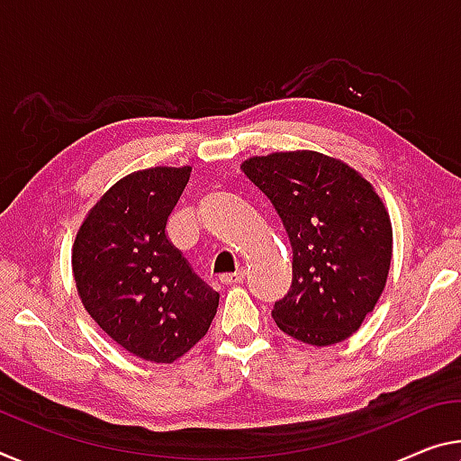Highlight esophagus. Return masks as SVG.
<instances>
[{
  "mask_svg": "<svg viewBox=\"0 0 461 461\" xmlns=\"http://www.w3.org/2000/svg\"><path fill=\"white\" fill-rule=\"evenodd\" d=\"M219 279H221L223 285H240V283H244V279H246V268L242 267V268H238L236 273L221 275Z\"/></svg>",
  "mask_w": 461,
  "mask_h": 461,
  "instance_id": "1",
  "label": "esophagus"
}]
</instances>
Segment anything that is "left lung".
I'll use <instances>...</instances> for the list:
<instances>
[{"mask_svg": "<svg viewBox=\"0 0 461 461\" xmlns=\"http://www.w3.org/2000/svg\"><path fill=\"white\" fill-rule=\"evenodd\" d=\"M240 167L273 203L294 250L276 326L312 347L347 340L388 281L393 233L382 196L353 166L312 149L252 156Z\"/></svg>", "mask_w": 461, "mask_h": 461, "instance_id": "8db88e82", "label": "left lung"}]
</instances>
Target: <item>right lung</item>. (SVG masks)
Listing matches in <instances>:
<instances>
[{"label": "right lung", "mask_w": 461, "mask_h": 461, "mask_svg": "<svg viewBox=\"0 0 461 461\" xmlns=\"http://www.w3.org/2000/svg\"><path fill=\"white\" fill-rule=\"evenodd\" d=\"M191 166L127 174L87 211L71 248L77 295L94 322L151 363L186 355L213 322L219 294L166 236Z\"/></svg>", "instance_id": "1"}]
</instances>
